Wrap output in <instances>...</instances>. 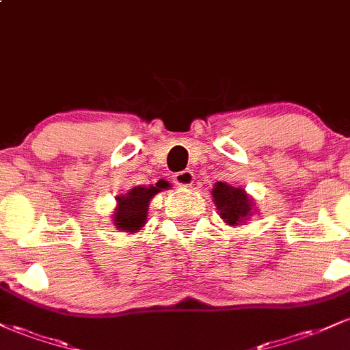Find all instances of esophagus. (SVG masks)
Instances as JSON below:
<instances>
[{"label":"esophagus","instance_id":"1","mask_svg":"<svg viewBox=\"0 0 350 350\" xmlns=\"http://www.w3.org/2000/svg\"><path fill=\"white\" fill-rule=\"evenodd\" d=\"M172 180H174L178 186L187 187V186H191L192 183H194V174H192V172L189 170L179 171V172H176L174 176H172Z\"/></svg>","mask_w":350,"mask_h":350}]
</instances>
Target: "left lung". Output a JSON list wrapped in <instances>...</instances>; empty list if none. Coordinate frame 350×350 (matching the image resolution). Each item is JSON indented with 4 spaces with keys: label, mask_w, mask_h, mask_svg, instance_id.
<instances>
[{
    "label": "left lung",
    "mask_w": 350,
    "mask_h": 350,
    "mask_svg": "<svg viewBox=\"0 0 350 350\" xmlns=\"http://www.w3.org/2000/svg\"><path fill=\"white\" fill-rule=\"evenodd\" d=\"M212 198L228 226H237L252 215V200L247 198L243 189L234 187L227 183H217L212 189Z\"/></svg>",
    "instance_id": "left-lung-1"
}]
</instances>
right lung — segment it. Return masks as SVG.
Masks as SVG:
<instances>
[{"label":"right lung","instance_id":"right-lung-1","mask_svg":"<svg viewBox=\"0 0 350 350\" xmlns=\"http://www.w3.org/2000/svg\"><path fill=\"white\" fill-rule=\"evenodd\" d=\"M166 180H159L156 187H133L126 196L116 198L118 200V211L115 212L113 222L120 230L136 232L146 222V212L150 200L156 192L166 189Z\"/></svg>","mask_w":350,"mask_h":350}]
</instances>
